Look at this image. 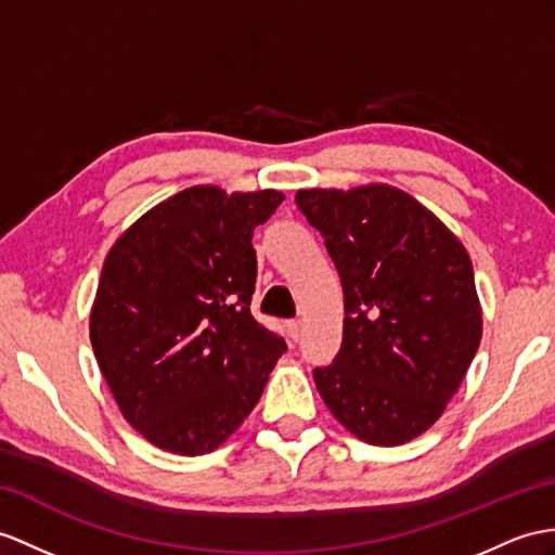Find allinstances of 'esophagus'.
<instances>
[{"instance_id":"1","label":"esophagus","mask_w":555,"mask_h":555,"mask_svg":"<svg viewBox=\"0 0 555 555\" xmlns=\"http://www.w3.org/2000/svg\"><path fill=\"white\" fill-rule=\"evenodd\" d=\"M287 330H289L292 339L299 341V336H301V322H299V320H289V322H287Z\"/></svg>"}]
</instances>
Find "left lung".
Returning <instances> with one entry per match:
<instances>
[{
    "label": "left lung",
    "instance_id": "obj_1",
    "mask_svg": "<svg viewBox=\"0 0 555 555\" xmlns=\"http://www.w3.org/2000/svg\"><path fill=\"white\" fill-rule=\"evenodd\" d=\"M344 287V341L313 379L330 412L393 448L434 426L464 382L482 310L462 242L393 185L296 193Z\"/></svg>",
    "mask_w": 555,
    "mask_h": 555
}]
</instances>
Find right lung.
<instances>
[{"label": "right lung", "mask_w": 555, "mask_h": 555, "mask_svg": "<svg viewBox=\"0 0 555 555\" xmlns=\"http://www.w3.org/2000/svg\"><path fill=\"white\" fill-rule=\"evenodd\" d=\"M278 191L185 188L145 211L107 251L89 336L127 422L183 456L231 438L287 344L256 322L254 228Z\"/></svg>", "instance_id": "1"}]
</instances>
